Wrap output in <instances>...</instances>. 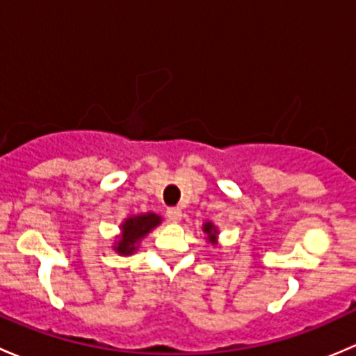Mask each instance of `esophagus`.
<instances>
[{"label": "esophagus", "instance_id": "obj_1", "mask_svg": "<svg viewBox=\"0 0 356 356\" xmlns=\"http://www.w3.org/2000/svg\"><path fill=\"white\" fill-rule=\"evenodd\" d=\"M167 218L170 222H179L182 218V210H181V208H168Z\"/></svg>", "mask_w": 356, "mask_h": 356}]
</instances>
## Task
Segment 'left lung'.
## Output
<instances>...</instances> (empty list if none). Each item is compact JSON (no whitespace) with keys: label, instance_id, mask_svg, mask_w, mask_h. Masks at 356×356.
<instances>
[{"label":"left lung","instance_id":"8db88e82","mask_svg":"<svg viewBox=\"0 0 356 356\" xmlns=\"http://www.w3.org/2000/svg\"><path fill=\"white\" fill-rule=\"evenodd\" d=\"M203 231L207 232V234H208V239H211V241H213V239H215V234H217V229H215L213 225L210 224V222H208V224H204V225H203Z\"/></svg>","mask_w":356,"mask_h":356}]
</instances>
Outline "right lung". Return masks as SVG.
<instances>
[{"instance_id":"1","label":"right lung","mask_w":356,"mask_h":356,"mask_svg":"<svg viewBox=\"0 0 356 356\" xmlns=\"http://www.w3.org/2000/svg\"><path fill=\"white\" fill-rule=\"evenodd\" d=\"M161 222V218L155 213L138 215V217H131L122 224V239L117 243L115 250L120 254H131L134 253L136 243L141 241L143 236L148 234L153 227H156Z\"/></svg>"}]
</instances>
